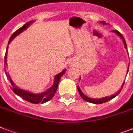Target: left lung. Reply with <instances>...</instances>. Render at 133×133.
<instances>
[{
  "instance_id": "8db88e82",
  "label": "left lung",
  "mask_w": 133,
  "mask_h": 133,
  "mask_svg": "<svg viewBox=\"0 0 133 133\" xmlns=\"http://www.w3.org/2000/svg\"><path fill=\"white\" fill-rule=\"evenodd\" d=\"M100 22L102 23L103 24H105V22H104V21H102V22ZM112 31L113 32L116 33V34L118 36H120V38H121L123 40V44H124L125 48L127 49V44H126V42H125V41L124 37L123 36V35L121 34V33H120L118 31H117V30H112ZM128 70H129V67L128 68L127 72H128ZM124 83H125V81L123 82V83L121 88H120L119 90H118V91L116 93L114 94V95H111V96H110V97L109 96L105 97H104V98H100V99L90 98V97H88L85 96L84 94L82 92L81 90L80 89L79 86H78L77 88H78V92H79V94H80V95H81V97L84 100L87 101V102H90V103L98 104H102V103H104V102H108V101L111 100V99H112L113 98H114L115 97L117 96L118 95V94L121 92V90H122V88H123V85H124Z\"/></svg>"
}]
</instances>
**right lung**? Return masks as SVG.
I'll return each instance as SVG.
<instances>
[{
  "instance_id": "1",
  "label": "right lung",
  "mask_w": 133,
  "mask_h": 133,
  "mask_svg": "<svg viewBox=\"0 0 133 133\" xmlns=\"http://www.w3.org/2000/svg\"><path fill=\"white\" fill-rule=\"evenodd\" d=\"M34 21H30L29 22L26 23L23 26H22L21 28H19V29L17 30L10 37V38L8 42V45L10 44L12 39H13L14 38H15L17 35H19L20 33H22L23 31H24L25 29H26L28 27H29V26L31 23L33 22ZM8 48H7V50H6V52L5 55V64H7V62H6V59H7V52H8ZM5 74L7 76V78H8V79L10 80V81L11 85H12V90L16 95H17L18 96L21 97L22 98L24 99V100L27 101L29 102H31V103L33 104H38V103H45V102H48L49 100H50L52 97L55 95V94L56 91H57V87H58V84H59V82L60 81L61 77L62 76L63 74L66 72V69L62 71L61 73L58 74L57 75H56L55 76V81H54V84L50 88H49L47 91L44 92L43 93L41 94H34L31 93V92H28L26 90H24L20 89L19 88H18L14 84V83L12 82V79L10 77V76L9 74L7 73V71L5 69Z\"/></svg>"
}]
</instances>
